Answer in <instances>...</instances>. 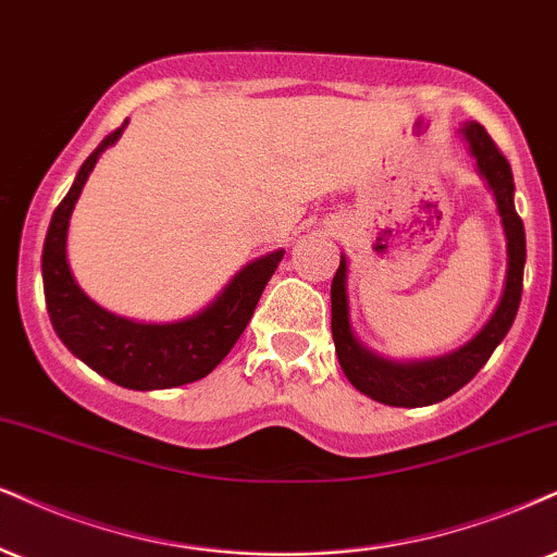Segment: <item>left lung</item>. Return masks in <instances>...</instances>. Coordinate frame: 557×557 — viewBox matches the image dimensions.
<instances>
[{
    "instance_id": "obj_1",
    "label": "left lung",
    "mask_w": 557,
    "mask_h": 557,
    "mask_svg": "<svg viewBox=\"0 0 557 557\" xmlns=\"http://www.w3.org/2000/svg\"><path fill=\"white\" fill-rule=\"evenodd\" d=\"M468 136L472 154H475L480 173L493 188L500 219H504L506 239H509V273H506V289L500 305L493 312L488 325L472 338L468 346L459 351L444 356V359L421 361V363H393L380 356L369 354L356 343L351 325H348V299H346V260L341 258L338 271L333 276L331 301H333V341L335 354H338L343 374L356 389L369 395L376 403L395 405V408H421V405H434L462 389L496 346L506 338L509 327L517 318L521 301V284H524V260H527V239L521 216L513 209V175L506 154L500 152L498 144L491 139L480 123H468L462 128Z\"/></svg>"
}]
</instances>
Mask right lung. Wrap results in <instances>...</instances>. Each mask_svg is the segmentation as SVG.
Segmentation results:
<instances>
[{
    "label": "right lung",
    "mask_w": 557,
    "mask_h": 557,
    "mask_svg": "<svg viewBox=\"0 0 557 557\" xmlns=\"http://www.w3.org/2000/svg\"><path fill=\"white\" fill-rule=\"evenodd\" d=\"M126 126V121H123ZM115 128L98 144L79 168L74 185L53 211L44 243V292L53 331L74 356L108 380L128 389H168L203 380L232 351L256 312L260 294L276 271L284 250L256 260L230 281L222 297L196 318L173 325H141L115 318L89 301L66 263V230L82 185L108 144L119 139Z\"/></svg>",
    "instance_id": "1"
}]
</instances>
